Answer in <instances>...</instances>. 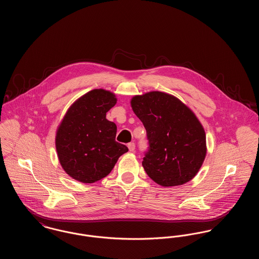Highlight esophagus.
Masks as SVG:
<instances>
[{
  "mask_svg": "<svg viewBox=\"0 0 259 259\" xmlns=\"http://www.w3.org/2000/svg\"><path fill=\"white\" fill-rule=\"evenodd\" d=\"M128 148L130 151H135L136 146L134 143H130L128 144Z\"/></svg>",
  "mask_w": 259,
  "mask_h": 259,
  "instance_id": "1",
  "label": "esophagus"
}]
</instances>
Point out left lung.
Here are the masks:
<instances>
[{"label": "left lung", "instance_id": "obj_1", "mask_svg": "<svg viewBox=\"0 0 259 259\" xmlns=\"http://www.w3.org/2000/svg\"><path fill=\"white\" fill-rule=\"evenodd\" d=\"M143 122L148 149L143 167L162 186L182 185L192 180L206 156V135L195 114L170 94L152 91L131 101Z\"/></svg>", "mask_w": 259, "mask_h": 259}]
</instances>
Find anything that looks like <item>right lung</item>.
<instances>
[{
    "label": "right lung",
    "mask_w": 259,
    "mask_h": 259,
    "mask_svg": "<svg viewBox=\"0 0 259 259\" xmlns=\"http://www.w3.org/2000/svg\"><path fill=\"white\" fill-rule=\"evenodd\" d=\"M116 98L110 91L94 89L75 101L56 134L62 168L83 184L108 176L128 148L115 141L116 125L106 118Z\"/></svg>",
    "instance_id": "1"
}]
</instances>
